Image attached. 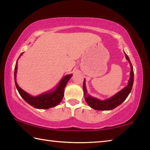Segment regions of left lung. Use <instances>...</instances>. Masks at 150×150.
Listing matches in <instances>:
<instances>
[{"label": "left lung", "mask_w": 150, "mask_h": 150, "mask_svg": "<svg viewBox=\"0 0 150 150\" xmlns=\"http://www.w3.org/2000/svg\"><path fill=\"white\" fill-rule=\"evenodd\" d=\"M126 59L128 61L130 65L131 71H130V77L128 81V85L124 87L122 90L119 91L115 95L111 96L108 99L100 100L98 98H94L87 94V88L85 87V79L83 81V91H84V96L85 101L88 104V105L91 108L97 110H110L117 107L118 106L121 105L124 100L126 99L130 93L132 88L133 83H134V71L133 67L132 65L130 60L129 59L128 55L124 52Z\"/></svg>", "instance_id": "obj_1"}]
</instances>
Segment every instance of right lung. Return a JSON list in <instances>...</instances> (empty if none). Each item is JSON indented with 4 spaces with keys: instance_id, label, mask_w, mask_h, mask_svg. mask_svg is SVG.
Returning a JSON list of instances; mask_svg holds the SVG:
<instances>
[{
    "instance_id": "add662e5",
    "label": "right lung",
    "mask_w": 150,
    "mask_h": 150,
    "mask_svg": "<svg viewBox=\"0 0 150 150\" xmlns=\"http://www.w3.org/2000/svg\"><path fill=\"white\" fill-rule=\"evenodd\" d=\"M23 54L22 53L20 54V57ZM18 57V58H19ZM17 73V63L15 65L14 69V81L15 85L18 91L20 96L22 98L34 108L39 109H48L52 107L57 106L61 101L62 100L63 96H64V90L65 86L69 80L72 77V74L65 75L62 80H61L59 84L55 88L54 91H50L49 92L45 93L42 95H40L36 96H33L30 95L28 93L25 92L24 90H22L18 85L16 77Z\"/></svg>"
}]
</instances>
